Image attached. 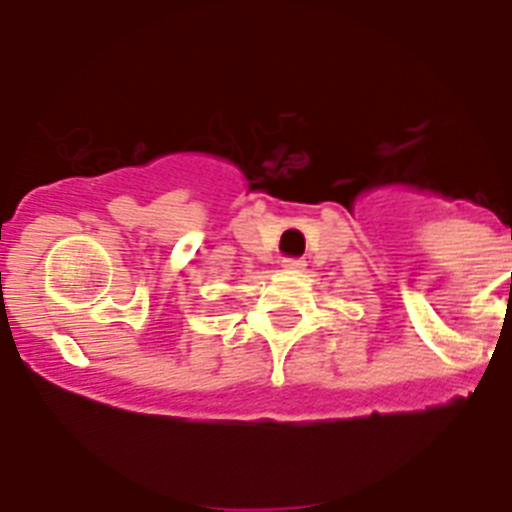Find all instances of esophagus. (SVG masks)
<instances>
[{"mask_svg": "<svg viewBox=\"0 0 512 512\" xmlns=\"http://www.w3.org/2000/svg\"><path fill=\"white\" fill-rule=\"evenodd\" d=\"M282 266H284V271H292V274H300V271L305 269V261H302V259H284Z\"/></svg>", "mask_w": 512, "mask_h": 512, "instance_id": "esophagus-1", "label": "esophagus"}]
</instances>
